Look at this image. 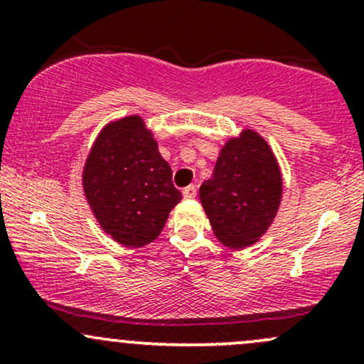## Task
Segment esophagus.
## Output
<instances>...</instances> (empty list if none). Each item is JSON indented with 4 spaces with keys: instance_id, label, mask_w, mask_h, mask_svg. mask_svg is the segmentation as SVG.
I'll return each instance as SVG.
<instances>
[{
    "instance_id": "obj_1",
    "label": "esophagus",
    "mask_w": 364,
    "mask_h": 364,
    "mask_svg": "<svg viewBox=\"0 0 364 364\" xmlns=\"http://www.w3.org/2000/svg\"><path fill=\"white\" fill-rule=\"evenodd\" d=\"M183 195H185V198H195V196H196V186L195 185L186 186L185 190H183Z\"/></svg>"
}]
</instances>
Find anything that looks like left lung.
Returning a JSON list of instances; mask_svg holds the SVG:
<instances>
[{"label":"left lung","instance_id":"left-lung-1","mask_svg":"<svg viewBox=\"0 0 364 364\" xmlns=\"http://www.w3.org/2000/svg\"><path fill=\"white\" fill-rule=\"evenodd\" d=\"M282 198V174L260 133L245 128L225 141L200 202L217 240L231 250L257 243L269 231Z\"/></svg>","mask_w":364,"mask_h":364}]
</instances>
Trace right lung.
Listing matches in <instances>:
<instances>
[{"mask_svg": "<svg viewBox=\"0 0 364 364\" xmlns=\"http://www.w3.org/2000/svg\"><path fill=\"white\" fill-rule=\"evenodd\" d=\"M82 185L102 231L128 248L152 243L181 200L171 166L139 114L111 121L99 132Z\"/></svg>", "mask_w": 364, "mask_h": 364, "instance_id": "obj_1", "label": "right lung"}]
</instances>
